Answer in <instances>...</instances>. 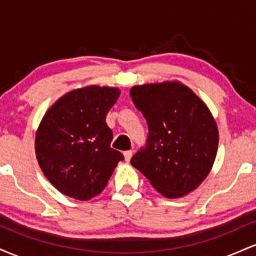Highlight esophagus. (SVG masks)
<instances>
[{"mask_svg":"<svg viewBox=\"0 0 256 256\" xmlns=\"http://www.w3.org/2000/svg\"><path fill=\"white\" fill-rule=\"evenodd\" d=\"M132 154H134V152L132 150H126L124 152V158H125V161H130L131 158H132Z\"/></svg>","mask_w":256,"mask_h":256,"instance_id":"34e87169","label":"esophagus"}]
</instances>
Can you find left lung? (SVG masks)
<instances>
[{"instance_id": "1", "label": "left lung", "mask_w": 256, "mask_h": 256, "mask_svg": "<svg viewBox=\"0 0 256 256\" xmlns=\"http://www.w3.org/2000/svg\"><path fill=\"white\" fill-rule=\"evenodd\" d=\"M130 96L149 128L146 148L131 165L167 198L198 189L212 170L219 143L207 104L178 80L134 85Z\"/></svg>"}]
</instances>
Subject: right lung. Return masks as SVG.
I'll use <instances>...</instances> for the list:
<instances>
[{
	"mask_svg": "<svg viewBox=\"0 0 256 256\" xmlns=\"http://www.w3.org/2000/svg\"><path fill=\"white\" fill-rule=\"evenodd\" d=\"M118 88L89 86L64 94L44 114L34 149L40 170L64 195L86 201L104 189L122 154L110 148L106 116Z\"/></svg>",
	"mask_w": 256,
	"mask_h": 256,
	"instance_id": "obj_1",
	"label": "right lung"
}]
</instances>
